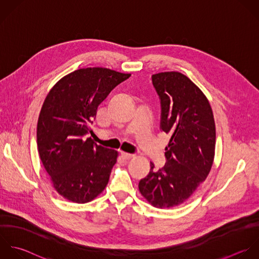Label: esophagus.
Segmentation results:
<instances>
[{"instance_id":"1","label":"esophagus","mask_w":259,"mask_h":259,"mask_svg":"<svg viewBox=\"0 0 259 259\" xmlns=\"http://www.w3.org/2000/svg\"><path fill=\"white\" fill-rule=\"evenodd\" d=\"M121 157H122L124 160H129V159L133 158V157H134V155H133V154H128V153L122 152V153H121Z\"/></svg>"}]
</instances>
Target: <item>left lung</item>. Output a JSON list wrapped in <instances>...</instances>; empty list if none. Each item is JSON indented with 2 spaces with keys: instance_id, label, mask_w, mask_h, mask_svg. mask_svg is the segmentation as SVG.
Here are the masks:
<instances>
[{
  "instance_id": "1",
  "label": "left lung",
  "mask_w": 259,
  "mask_h": 259,
  "mask_svg": "<svg viewBox=\"0 0 259 259\" xmlns=\"http://www.w3.org/2000/svg\"><path fill=\"white\" fill-rule=\"evenodd\" d=\"M161 104L160 128L169 134L166 164L139 182L141 195L155 208L186 202L207 179L214 161L216 127L211 105L188 76L178 71L152 75Z\"/></svg>"
}]
</instances>
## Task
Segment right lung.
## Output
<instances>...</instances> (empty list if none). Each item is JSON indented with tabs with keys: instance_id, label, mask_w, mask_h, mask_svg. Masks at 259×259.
<instances>
[{
	"instance_id": "add662e5",
	"label": "right lung",
	"mask_w": 259,
	"mask_h": 259,
	"mask_svg": "<svg viewBox=\"0 0 259 259\" xmlns=\"http://www.w3.org/2000/svg\"><path fill=\"white\" fill-rule=\"evenodd\" d=\"M130 75L105 67L79 68L47 94L37 122V147L53 188L64 199L89 203L108 185L118 152L85 135L93 132L99 105Z\"/></svg>"
}]
</instances>
